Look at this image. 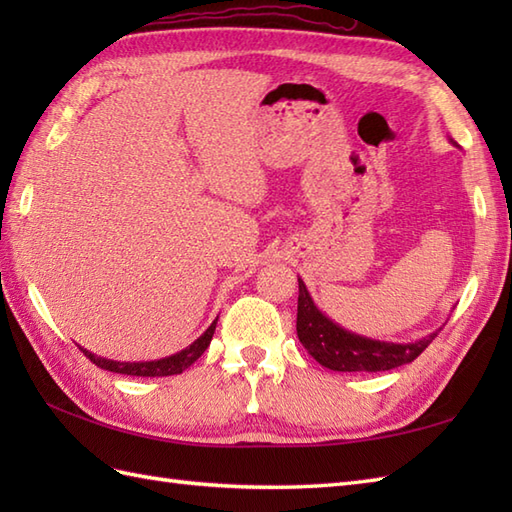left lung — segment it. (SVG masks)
I'll return each mask as SVG.
<instances>
[{
    "instance_id": "1",
    "label": "left lung",
    "mask_w": 512,
    "mask_h": 512,
    "mask_svg": "<svg viewBox=\"0 0 512 512\" xmlns=\"http://www.w3.org/2000/svg\"><path fill=\"white\" fill-rule=\"evenodd\" d=\"M297 336L314 361L334 372H385L416 361L438 332L413 343H387L347 332L314 306L306 284L299 279Z\"/></svg>"
}]
</instances>
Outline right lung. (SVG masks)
<instances>
[{
	"label": "right lung",
	"instance_id": "right-lung-1",
	"mask_svg": "<svg viewBox=\"0 0 512 512\" xmlns=\"http://www.w3.org/2000/svg\"><path fill=\"white\" fill-rule=\"evenodd\" d=\"M215 323L217 319L206 328V332L200 336L198 341H193L189 347H184L182 352L167 356V358H160V361H145V363H118V361H110V358H101L96 356L88 350L81 352L90 358V361L101 367L107 369V372H114V374H127V376H173V374H182L184 369L191 367L198 358L204 354L206 347H209L211 339H213V332H215Z\"/></svg>",
	"mask_w": 512,
	"mask_h": 512
}]
</instances>
